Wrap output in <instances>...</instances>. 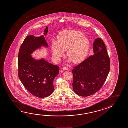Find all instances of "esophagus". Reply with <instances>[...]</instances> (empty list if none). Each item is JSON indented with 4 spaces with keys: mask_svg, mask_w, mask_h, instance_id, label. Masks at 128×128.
<instances>
[{
    "mask_svg": "<svg viewBox=\"0 0 128 128\" xmlns=\"http://www.w3.org/2000/svg\"><path fill=\"white\" fill-rule=\"evenodd\" d=\"M62 69H63V70H67L68 69V67H66V66H64Z\"/></svg>",
    "mask_w": 128,
    "mask_h": 128,
    "instance_id": "34e87169",
    "label": "esophagus"
}]
</instances>
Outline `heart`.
Masks as SVG:
<instances>
[{
    "label": "heart",
    "mask_w": 128,
    "mask_h": 128,
    "mask_svg": "<svg viewBox=\"0 0 128 128\" xmlns=\"http://www.w3.org/2000/svg\"><path fill=\"white\" fill-rule=\"evenodd\" d=\"M90 42L81 32L74 30H64L59 34L56 42L52 44L53 57L57 61L64 55V51L73 63H79L84 60L88 53Z\"/></svg>",
    "instance_id": "1"
}]
</instances>
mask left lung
I'll return each instance as SVG.
<instances>
[{"label": "left lung", "instance_id": "obj_1", "mask_svg": "<svg viewBox=\"0 0 128 128\" xmlns=\"http://www.w3.org/2000/svg\"><path fill=\"white\" fill-rule=\"evenodd\" d=\"M94 54L72 70L74 92L81 96H88L98 92L109 73L110 61L103 40L98 38L93 43Z\"/></svg>", "mask_w": 128, "mask_h": 128}]
</instances>
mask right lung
Listing matches in <instances>:
<instances>
[{
	"label": "right lung",
	"mask_w": 128,
	"mask_h": 128,
	"mask_svg": "<svg viewBox=\"0 0 128 128\" xmlns=\"http://www.w3.org/2000/svg\"><path fill=\"white\" fill-rule=\"evenodd\" d=\"M48 31L47 26L44 35L46 36ZM44 35L27 36L18 54L19 78L31 94L39 98L46 97L52 94L54 80L59 73L58 66L49 63L44 58L36 60L32 56V54L42 46L48 47Z\"/></svg>",
	"instance_id": "obj_1"
}]
</instances>
